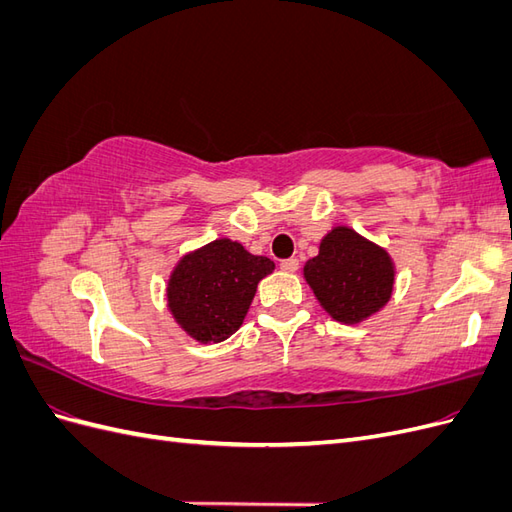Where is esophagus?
Masks as SVG:
<instances>
[{"label":"esophagus","instance_id":"esophagus-1","mask_svg":"<svg viewBox=\"0 0 512 512\" xmlns=\"http://www.w3.org/2000/svg\"><path fill=\"white\" fill-rule=\"evenodd\" d=\"M280 269L286 271V273H294L299 269V260L297 258H286L280 262Z\"/></svg>","mask_w":512,"mask_h":512}]
</instances>
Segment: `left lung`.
Wrapping results in <instances>:
<instances>
[{"label": "left lung", "instance_id": "8db88e82", "mask_svg": "<svg viewBox=\"0 0 512 512\" xmlns=\"http://www.w3.org/2000/svg\"><path fill=\"white\" fill-rule=\"evenodd\" d=\"M303 277L333 320L359 324L391 301L395 262L386 247L354 228L333 226L320 239L318 254L305 262Z\"/></svg>", "mask_w": 512, "mask_h": 512}]
</instances>
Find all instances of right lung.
Wrapping results in <instances>:
<instances>
[{"label":"right lung","mask_w":512,"mask_h":512,"mask_svg":"<svg viewBox=\"0 0 512 512\" xmlns=\"http://www.w3.org/2000/svg\"><path fill=\"white\" fill-rule=\"evenodd\" d=\"M273 269L271 258L220 237L177 260L168 275L166 307L177 327L198 344L224 342L241 327L258 282Z\"/></svg>","instance_id":"add662e5"}]
</instances>
